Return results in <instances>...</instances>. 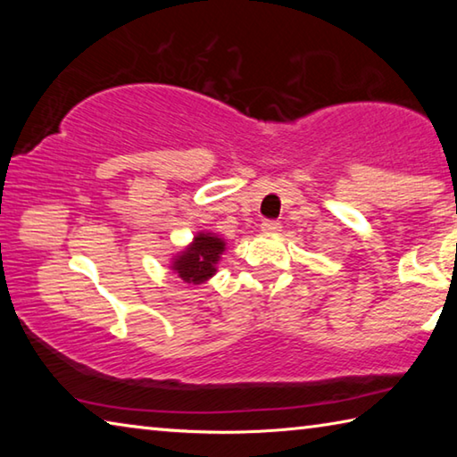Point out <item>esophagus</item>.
<instances>
[{
  "label": "esophagus",
  "mask_w": 457,
  "mask_h": 457,
  "mask_svg": "<svg viewBox=\"0 0 457 457\" xmlns=\"http://www.w3.org/2000/svg\"><path fill=\"white\" fill-rule=\"evenodd\" d=\"M280 223L278 221H274V220H264L262 221V231H264V234H278V231H280Z\"/></svg>",
  "instance_id": "obj_1"
}]
</instances>
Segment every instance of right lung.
Listing matches in <instances>:
<instances>
[{
    "label": "right lung",
    "instance_id": "obj_1",
    "mask_svg": "<svg viewBox=\"0 0 457 457\" xmlns=\"http://www.w3.org/2000/svg\"><path fill=\"white\" fill-rule=\"evenodd\" d=\"M226 239L212 231H197L193 242L169 260V270L187 284H204L218 272Z\"/></svg>",
    "mask_w": 457,
    "mask_h": 457
}]
</instances>
